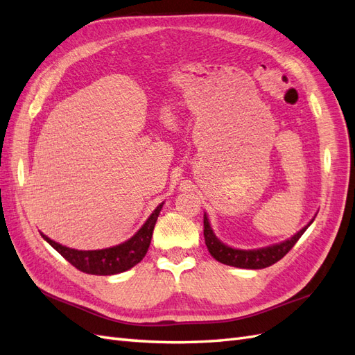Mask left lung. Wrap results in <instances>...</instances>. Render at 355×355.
Instances as JSON below:
<instances>
[{"instance_id":"8db88e82","label":"left lung","mask_w":355,"mask_h":355,"mask_svg":"<svg viewBox=\"0 0 355 355\" xmlns=\"http://www.w3.org/2000/svg\"><path fill=\"white\" fill-rule=\"evenodd\" d=\"M312 222L313 219L311 220V223ZM311 223H307V226H304L302 231H298L294 237H291L284 243L275 244V246L262 248L257 250H240V249H232L230 246H226V244L217 240L216 235L213 234L210 222H208L207 216H204V237H205V244H207L208 252H210V255L214 259L222 262V264L239 267V268L259 270V268H266L276 264L277 261L284 258L286 253L294 248V244L298 241L300 237H302L309 226H311Z\"/></svg>"}]
</instances>
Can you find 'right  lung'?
<instances>
[{
    "label": "right lung",
    "instance_id": "right-lung-1",
    "mask_svg": "<svg viewBox=\"0 0 355 355\" xmlns=\"http://www.w3.org/2000/svg\"><path fill=\"white\" fill-rule=\"evenodd\" d=\"M162 207L163 202L153 211V214L148 217V220L144 223L142 228L136 232L130 240H127L114 248H107L102 250H76L61 246V244L48 239L46 235L43 234L42 237L46 240L62 258H66L71 266L87 272V275H118V272L130 270L145 257V253H147L150 248L154 225L157 222Z\"/></svg>",
    "mask_w": 355,
    "mask_h": 355
}]
</instances>
